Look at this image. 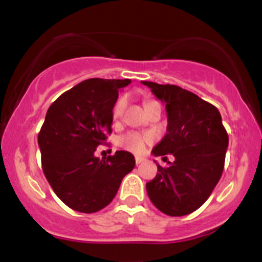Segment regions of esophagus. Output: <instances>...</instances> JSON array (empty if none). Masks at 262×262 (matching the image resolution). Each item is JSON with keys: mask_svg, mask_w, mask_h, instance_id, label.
<instances>
[{"mask_svg": "<svg viewBox=\"0 0 262 262\" xmlns=\"http://www.w3.org/2000/svg\"><path fill=\"white\" fill-rule=\"evenodd\" d=\"M144 161H145V159H144V158H140V156H135V164H137V165H139Z\"/></svg>", "mask_w": 262, "mask_h": 262, "instance_id": "1", "label": "esophagus"}]
</instances>
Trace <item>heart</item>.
Returning a JSON list of instances; mask_svg holds the SVG:
<instances>
[{"instance_id": "1", "label": "heart", "mask_w": 262, "mask_h": 262, "mask_svg": "<svg viewBox=\"0 0 262 262\" xmlns=\"http://www.w3.org/2000/svg\"><path fill=\"white\" fill-rule=\"evenodd\" d=\"M151 100L145 101V106L150 103ZM125 106H127V98L123 96V97L119 98L118 101L116 102L113 107L112 117L113 121H118L119 118L123 116V112H124ZM154 140V137H152L150 133H139V132H128V133L121 135L118 138V145L124 148L128 151L135 152V154H140V152L145 151L146 146L149 144L152 143Z\"/></svg>"}]
</instances>
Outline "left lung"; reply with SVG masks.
Listing matches in <instances>:
<instances>
[{
	"label": "left lung",
	"mask_w": 262,
	"mask_h": 262,
	"mask_svg": "<svg viewBox=\"0 0 262 262\" xmlns=\"http://www.w3.org/2000/svg\"><path fill=\"white\" fill-rule=\"evenodd\" d=\"M167 112V133L152 149L155 156L173 155L169 166L158 165L146 183L152 204L165 214L181 217L208 200L224 169L229 138L217 107L176 85L143 81Z\"/></svg>",
	"instance_id": "1"
}]
</instances>
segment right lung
Returning a JSON list of instances; mask_svg holds the SVG:
<instances>
[{
  "label": "right lung",
  "instance_id": "right-lung-1",
  "mask_svg": "<svg viewBox=\"0 0 262 262\" xmlns=\"http://www.w3.org/2000/svg\"><path fill=\"white\" fill-rule=\"evenodd\" d=\"M130 80L89 79L53 102L38 134L41 167L53 191L66 206L95 213L113 201L135 166L134 156L119 150L107 159L95 151L112 133V111L119 89Z\"/></svg>",
  "mask_w": 262,
  "mask_h": 262
}]
</instances>
